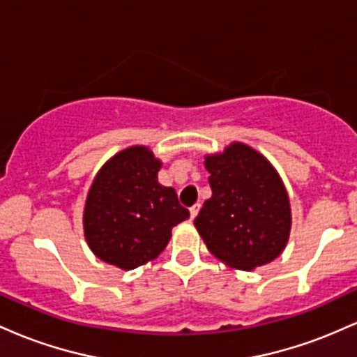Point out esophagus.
<instances>
[{
    "instance_id": "obj_1",
    "label": "esophagus",
    "mask_w": 357,
    "mask_h": 357,
    "mask_svg": "<svg viewBox=\"0 0 357 357\" xmlns=\"http://www.w3.org/2000/svg\"><path fill=\"white\" fill-rule=\"evenodd\" d=\"M199 204H192V206L190 208V216H191V220H195L196 216H198V213H199Z\"/></svg>"
}]
</instances>
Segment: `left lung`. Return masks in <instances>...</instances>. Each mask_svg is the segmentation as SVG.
Returning <instances> with one entry per match:
<instances>
[{"label":"left lung","instance_id":"8db88e82","mask_svg":"<svg viewBox=\"0 0 357 357\" xmlns=\"http://www.w3.org/2000/svg\"><path fill=\"white\" fill-rule=\"evenodd\" d=\"M211 198L195 227L211 255L236 270H255L284 252L292 228L285 184L272 162L245 142L204 155Z\"/></svg>","mask_w":357,"mask_h":357}]
</instances>
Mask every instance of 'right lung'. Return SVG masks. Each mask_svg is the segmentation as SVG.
Segmentation results:
<instances>
[{
  "mask_svg": "<svg viewBox=\"0 0 357 357\" xmlns=\"http://www.w3.org/2000/svg\"><path fill=\"white\" fill-rule=\"evenodd\" d=\"M161 166L147 146H130L93 178L84 206V236L105 264L132 270L154 260L173 227L190 218L173 188L159 184Z\"/></svg>",
  "mask_w": 357,
  "mask_h": 357,
  "instance_id": "add662e5",
  "label": "right lung"
}]
</instances>
